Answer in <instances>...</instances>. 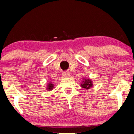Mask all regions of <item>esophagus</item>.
Masks as SVG:
<instances>
[{"instance_id":"1","label":"esophagus","mask_w":134,"mask_h":134,"mask_svg":"<svg viewBox=\"0 0 134 134\" xmlns=\"http://www.w3.org/2000/svg\"><path fill=\"white\" fill-rule=\"evenodd\" d=\"M63 75L64 77H69V76H70V74L67 72H64Z\"/></svg>"}]
</instances>
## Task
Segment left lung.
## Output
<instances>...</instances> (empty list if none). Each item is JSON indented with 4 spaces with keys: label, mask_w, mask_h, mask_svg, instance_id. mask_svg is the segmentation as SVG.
Masks as SVG:
<instances>
[{
    "label": "left lung",
    "mask_w": 134,
    "mask_h": 134,
    "mask_svg": "<svg viewBox=\"0 0 134 134\" xmlns=\"http://www.w3.org/2000/svg\"><path fill=\"white\" fill-rule=\"evenodd\" d=\"M82 82H83V83L81 84V87L82 88H83L89 89L90 88L92 87L93 85L92 82H91V80L90 79H85Z\"/></svg>",
    "instance_id": "1"
}]
</instances>
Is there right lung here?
<instances>
[{"label": "right lung", "mask_w": 134, "mask_h": 134, "mask_svg": "<svg viewBox=\"0 0 134 134\" xmlns=\"http://www.w3.org/2000/svg\"><path fill=\"white\" fill-rule=\"evenodd\" d=\"M53 88H54V85H53L52 82H51L50 83L48 84V86H47V89H48L49 90H52L53 89Z\"/></svg>", "instance_id": "add662e5"}]
</instances>
